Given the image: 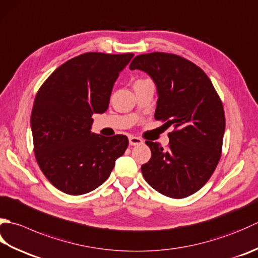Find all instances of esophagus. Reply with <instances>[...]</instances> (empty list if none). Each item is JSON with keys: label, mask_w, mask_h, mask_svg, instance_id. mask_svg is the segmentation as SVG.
Returning a JSON list of instances; mask_svg holds the SVG:
<instances>
[{"label": "esophagus", "mask_w": 258, "mask_h": 258, "mask_svg": "<svg viewBox=\"0 0 258 258\" xmlns=\"http://www.w3.org/2000/svg\"><path fill=\"white\" fill-rule=\"evenodd\" d=\"M128 142H130V145H132V146L141 145V144H143V140L140 138H136V136H130Z\"/></svg>", "instance_id": "1"}]
</instances>
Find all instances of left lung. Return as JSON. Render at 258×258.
Listing matches in <instances>:
<instances>
[{
  "label": "left lung",
  "instance_id": "left-lung-1",
  "mask_svg": "<svg viewBox=\"0 0 258 258\" xmlns=\"http://www.w3.org/2000/svg\"><path fill=\"white\" fill-rule=\"evenodd\" d=\"M130 69L152 77L159 95L154 117L174 127L166 149L145 141L152 155L141 166L144 179L170 198L189 197L207 183L220 160L226 120L219 95L203 69L173 53L136 55Z\"/></svg>",
  "mask_w": 258,
  "mask_h": 258
}]
</instances>
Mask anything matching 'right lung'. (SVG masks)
I'll list each match as a JSON object with an SVG mask.
<instances>
[{
    "label": "right lung",
    "instance_id": "1",
    "mask_svg": "<svg viewBox=\"0 0 258 258\" xmlns=\"http://www.w3.org/2000/svg\"><path fill=\"white\" fill-rule=\"evenodd\" d=\"M133 55H77L55 69L35 95L34 155L45 178L62 192L78 196L98 188L127 149L125 135L104 138L90 128L93 114L107 110L114 83Z\"/></svg>",
    "mask_w": 258,
    "mask_h": 258
}]
</instances>
